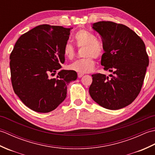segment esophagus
<instances>
[{
  "label": "esophagus",
  "mask_w": 155,
  "mask_h": 155,
  "mask_svg": "<svg viewBox=\"0 0 155 155\" xmlns=\"http://www.w3.org/2000/svg\"><path fill=\"white\" fill-rule=\"evenodd\" d=\"M83 75H84L83 73H80V72H78V78H81Z\"/></svg>",
  "instance_id": "esophagus-1"
}]
</instances>
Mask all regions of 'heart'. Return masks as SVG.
Wrapping results in <instances>:
<instances>
[{"label":"heart","mask_w":155,"mask_h":155,"mask_svg":"<svg viewBox=\"0 0 155 155\" xmlns=\"http://www.w3.org/2000/svg\"><path fill=\"white\" fill-rule=\"evenodd\" d=\"M74 40L78 47H84L83 57L69 64L71 70L80 72L87 73L93 70L95 65L94 58L101 57L104 53V47L102 42L95 37L92 32L86 30H80L74 35ZM63 54L68 59L73 58L75 55V49L71 44L66 43L63 47Z\"/></svg>","instance_id":"heart-1"}]
</instances>
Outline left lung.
Here are the masks:
<instances>
[{"label": "left lung", "mask_w": 155, "mask_h": 155, "mask_svg": "<svg viewBox=\"0 0 155 155\" xmlns=\"http://www.w3.org/2000/svg\"><path fill=\"white\" fill-rule=\"evenodd\" d=\"M93 28L103 40L104 53L101 65L113 74L111 78L101 73L92 74L90 95L101 107L120 109L132 103L143 87L149 63L145 45L124 25L100 21L94 23Z\"/></svg>", "instance_id": "8db88e82"}]
</instances>
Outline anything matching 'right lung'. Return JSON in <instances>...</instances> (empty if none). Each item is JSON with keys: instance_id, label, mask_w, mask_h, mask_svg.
Segmentation results:
<instances>
[{"instance_id": "right-lung-1", "label": "right lung", "mask_w": 155, "mask_h": 155, "mask_svg": "<svg viewBox=\"0 0 155 155\" xmlns=\"http://www.w3.org/2000/svg\"><path fill=\"white\" fill-rule=\"evenodd\" d=\"M38 25L23 34L10 55L11 82L15 94L26 106L38 113L54 110L67 93V85L77 78V72L61 70L63 47L71 29Z\"/></svg>"}]
</instances>
